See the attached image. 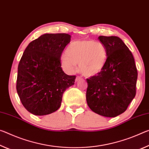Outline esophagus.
I'll return each instance as SVG.
<instances>
[{"label":"esophagus","instance_id":"obj_1","mask_svg":"<svg viewBox=\"0 0 149 149\" xmlns=\"http://www.w3.org/2000/svg\"><path fill=\"white\" fill-rule=\"evenodd\" d=\"M81 79H82V78H81V77L78 76V77H77L76 79H75V81H76V82H78V81H79V80H81Z\"/></svg>","mask_w":149,"mask_h":149}]
</instances>
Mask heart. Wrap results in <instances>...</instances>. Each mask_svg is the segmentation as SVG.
Returning a JSON list of instances; mask_svg holds the SVG:
<instances>
[{
    "label": "heart",
    "mask_w": 149,
    "mask_h": 149,
    "mask_svg": "<svg viewBox=\"0 0 149 149\" xmlns=\"http://www.w3.org/2000/svg\"><path fill=\"white\" fill-rule=\"evenodd\" d=\"M66 54L61 58L63 70L72 73L79 63L80 72L86 77H94L101 73L108 59L106 46L92 40L72 41L67 48Z\"/></svg>",
    "instance_id": "1"
}]
</instances>
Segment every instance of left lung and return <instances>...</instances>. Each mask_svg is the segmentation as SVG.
Returning a JSON list of instances; mask_svg holds the SVG:
<instances>
[{
	"label": "left lung",
	"mask_w": 149,
	"mask_h": 149,
	"mask_svg": "<svg viewBox=\"0 0 149 149\" xmlns=\"http://www.w3.org/2000/svg\"><path fill=\"white\" fill-rule=\"evenodd\" d=\"M108 59L101 73L87 79L86 102L92 111L107 118L125 111L136 94L137 80L132 53L117 36H99Z\"/></svg>",
	"instance_id": "1"
}]
</instances>
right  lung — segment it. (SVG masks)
<instances>
[{
    "label": "right lung",
    "mask_w": 149,
    "mask_h": 149,
    "mask_svg": "<svg viewBox=\"0 0 149 149\" xmlns=\"http://www.w3.org/2000/svg\"><path fill=\"white\" fill-rule=\"evenodd\" d=\"M70 36L45 33L29 43L19 61L16 90L22 104L35 116L57 111L66 89L74 85L75 76L63 72L61 56Z\"/></svg>",
    "instance_id": "obj_1"
}]
</instances>
